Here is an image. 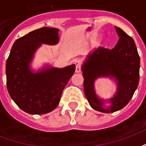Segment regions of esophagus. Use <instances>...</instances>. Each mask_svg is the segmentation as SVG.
<instances>
[{
    "mask_svg": "<svg viewBox=\"0 0 146 146\" xmlns=\"http://www.w3.org/2000/svg\"><path fill=\"white\" fill-rule=\"evenodd\" d=\"M74 64L76 65V73H79L80 72V70H81V62L80 60H76L74 62Z\"/></svg>",
    "mask_w": 146,
    "mask_h": 146,
    "instance_id": "esophagus-1",
    "label": "esophagus"
}]
</instances>
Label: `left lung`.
Wrapping results in <instances>:
<instances>
[{
    "label": "left lung",
    "mask_w": 146,
    "mask_h": 146,
    "mask_svg": "<svg viewBox=\"0 0 146 146\" xmlns=\"http://www.w3.org/2000/svg\"><path fill=\"white\" fill-rule=\"evenodd\" d=\"M119 40L113 49L100 47L88 55L81 70L84 91L89 104L102 113H114L127 105L139 82L140 57L132 37L119 27H115ZM101 76H110L117 83L115 95L109 100L110 108L104 107V101L95 94L94 84Z\"/></svg>",
    "instance_id": "8db88e82"
}]
</instances>
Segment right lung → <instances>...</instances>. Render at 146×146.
Here are the masks:
<instances>
[{
  "label": "right lung",
  "mask_w": 146,
  "mask_h": 146,
  "mask_svg": "<svg viewBox=\"0 0 146 146\" xmlns=\"http://www.w3.org/2000/svg\"><path fill=\"white\" fill-rule=\"evenodd\" d=\"M58 29L42 27L17 39L6 62L7 88L21 110L45 114L57 107L63 89L75 72V65L58 69L47 66L36 73L30 70L34 53L42 44L58 42Z\"/></svg>",
  "instance_id": "1"
}]
</instances>
